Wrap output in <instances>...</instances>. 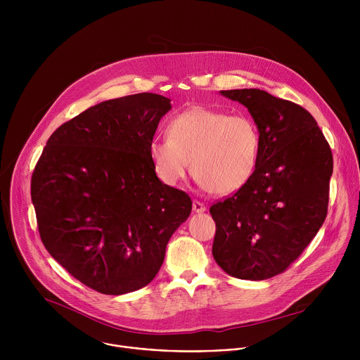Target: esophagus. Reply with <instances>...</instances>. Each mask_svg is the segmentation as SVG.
I'll list each match as a JSON object with an SVG mask.
<instances>
[{
    "mask_svg": "<svg viewBox=\"0 0 360 360\" xmlns=\"http://www.w3.org/2000/svg\"><path fill=\"white\" fill-rule=\"evenodd\" d=\"M192 208H193V212H196V214H202L207 211V207H205V203H202L200 200H193Z\"/></svg>",
    "mask_w": 360,
    "mask_h": 360,
    "instance_id": "1",
    "label": "esophagus"
}]
</instances>
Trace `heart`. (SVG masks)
<instances>
[{"mask_svg":"<svg viewBox=\"0 0 360 360\" xmlns=\"http://www.w3.org/2000/svg\"><path fill=\"white\" fill-rule=\"evenodd\" d=\"M261 135L245 115L193 108L176 115L168 136L149 142V158L157 176L167 185L188 174L211 193L229 195L249 182L259 161Z\"/></svg>","mask_w":360,"mask_h":360,"instance_id":"obj_1","label":"heart"}]
</instances>
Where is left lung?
<instances>
[{
	"mask_svg": "<svg viewBox=\"0 0 360 360\" xmlns=\"http://www.w3.org/2000/svg\"><path fill=\"white\" fill-rule=\"evenodd\" d=\"M221 94L248 108L261 150L249 182L210 210L217 224L212 255L228 275L264 281L286 271L323 225L332 150L300 105L256 88Z\"/></svg>",
	"mask_w": 360,
	"mask_h": 360,
	"instance_id": "1",
	"label": "left lung"
}]
</instances>
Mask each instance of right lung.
Here are the masks:
<instances>
[{
	"label": "right lung",
	"mask_w": 360,
	"mask_h": 360,
	"mask_svg": "<svg viewBox=\"0 0 360 360\" xmlns=\"http://www.w3.org/2000/svg\"><path fill=\"white\" fill-rule=\"evenodd\" d=\"M171 99L142 92L96 104L46 141L31 178L41 240L75 279L104 295L146 286L192 210L165 185L149 142Z\"/></svg>",
	"instance_id": "1"
}]
</instances>
